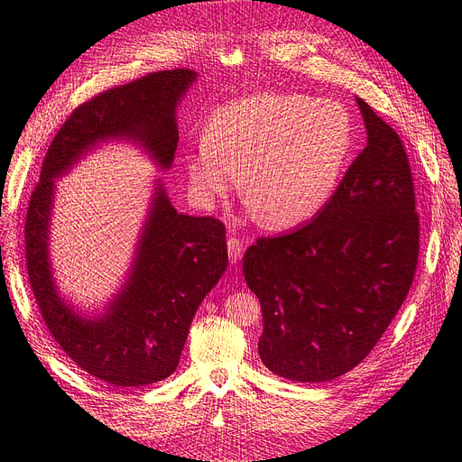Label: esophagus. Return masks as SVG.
<instances>
[{
    "label": "esophagus",
    "mask_w": 462,
    "mask_h": 462,
    "mask_svg": "<svg viewBox=\"0 0 462 462\" xmlns=\"http://www.w3.org/2000/svg\"><path fill=\"white\" fill-rule=\"evenodd\" d=\"M227 250H229V260H231V263L241 262L243 252H245V243L241 241V238L229 236V238H227Z\"/></svg>",
    "instance_id": "1"
}]
</instances>
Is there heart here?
<instances>
[{
	"label": "heart",
	"instance_id": "obj_1",
	"mask_svg": "<svg viewBox=\"0 0 462 462\" xmlns=\"http://www.w3.org/2000/svg\"><path fill=\"white\" fill-rule=\"evenodd\" d=\"M355 147L346 109L298 92H260L217 107L207 136L186 153L200 199L227 197L241 183L269 227L317 216L336 195Z\"/></svg>",
	"mask_w": 462,
	"mask_h": 462
}]
</instances>
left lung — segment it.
Listing matches in <instances>:
<instances>
[{
    "label": "left lung",
    "mask_w": 462,
    "mask_h": 462,
    "mask_svg": "<svg viewBox=\"0 0 462 462\" xmlns=\"http://www.w3.org/2000/svg\"><path fill=\"white\" fill-rule=\"evenodd\" d=\"M367 143L336 195L303 226L257 238L245 257L262 303L260 358L276 375L331 381L377 345L417 271L419 216L398 133L356 98Z\"/></svg>",
    "instance_id": "8db88e82"
}]
</instances>
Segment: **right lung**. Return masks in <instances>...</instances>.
<instances>
[{
    "mask_svg": "<svg viewBox=\"0 0 462 462\" xmlns=\"http://www.w3.org/2000/svg\"><path fill=\"white\" fill-rule=\"evenodd\" d=\"M193 69L153 71L87 100L52 138L24 224L26 267L45 326L81 370L116 386H143L176 372L195 312L226 273V226L180 214L157 183L134 265L104 317L85 319L62 301L49 262L54 178L104 140H133L161 169L178 147L176 106Z\"/></svg>",
    "mask_w": 462,
    "mask_h": 462,
    "instance_id": "1",
    "label": "right lung"
}]
</instances>
